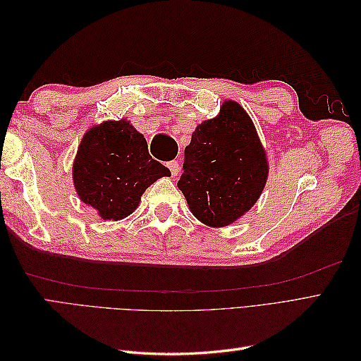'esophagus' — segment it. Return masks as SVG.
Segmentation results:
<instances>
[{
  "instance_id": "obj_1",
  "label": "esophagus",
  "mask_w": 361,
  "mask_h": 361,
  "mask_svg": "<svg viewBox=\"0 0 361 361\" xmlns=\"http://www.w3.org/2000/svg\"><path fill=\"white\" fill-rule=\"evenodd\" d=\"M167 167H169L170 171H171V176H178L179 171H180V167H179L178 161H170V162H167Z\"/></svg>"
}]
</instances>
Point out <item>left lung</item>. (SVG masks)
<instances>
[{
	"mask_svg": "<svg viewBox=\"0 0 361 361\" xmlns=\"http://www.w3.org/2000/svg\"><path fill=\"white\" fill-rule=\"evenodd\" d=\"M178 182L191 212L207 226L241 218L260 197L268 161L244 108L226 101L220 116L195 128Z\"/></svg>",
	"mask_w": 361,
	"mask_h": 361,
	"instance_id": "8db88e82",
	"label": "left lung"
}]
</instances>
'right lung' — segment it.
<instances>
[{"instance_id":"add662e5","label":"right lung","mask_w":361,"mask_h":361,"mask_svg":"<svg viewBox=\"0 0 361 361\" xmlns=\"http://www.w3.org/2000/svg\"><path fill=\"white\" fill-rule=\"evenodd\" d=\"M73 183L80 199L104 220L133 214L152 183L170 170L149 155L145 137L126 120L104 122L81 140L73 162Z\"/></svg>"}]
</instances>
